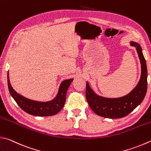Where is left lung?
I'll return each instance as SVG.
<instances>
[{
    "label": "left lung",
    "mask_w": 151,
    "mask_h": 151,
    "mask_svg": "<svg viewBox=\"0 0 151 151\" xmlns=\"http://www.w3.org/2000/svg\"><path fill=\"white\" fill-rule=\"evenodd\" d=\"M130 45L135 47L140 60L141 78L137 85L127 95L119 98H107L96 94L87 82L86 99L91 109L96 114L106 118H120L128 115L140 104L145 96L147 89V68L140 45L131 41Z\"/></svg>",
    "instance_id": "8db88e82"
}]
</instances>
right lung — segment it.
Listing matches in <instances>:
<instances>
[{
	"label": "right lung",
	"instance_id": "add662e5",
	"mask_svg": "<svg viewBox=\"0 0 151 151\" xmlns=\"http://www.w3.org/2000/svg\"><path fill=\"white\" fill-rule=\"evenodd\" d=\"M7 79L8 90L14 101L25 112L36 116H50L58 113L64 106L67 91L73 80V79H70L62 81L57 95L52 101L39 102L25 98L15 91L10 84L8 72Z\"/></svg>",
	"mask_w": 151,
	"mask_h": 151
}]
</instances>
